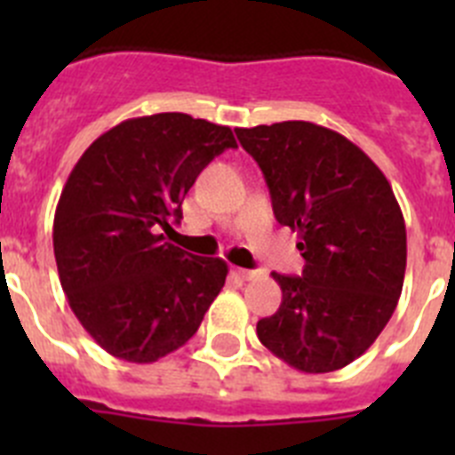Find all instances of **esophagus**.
<instances>
[{"label":"esophagus","instance_id":"obj_1","mask_svg":"<svg viewBox=\"0 0 455 455\" xmlns=\"http://www.w3.org/2000/svg\"><path fill=\"white\" fill-rule=\"evenodd\" d=\"M235 275L241 280H255L259 277V271H248V268H235Z\"/></svg>","mask_w":455,"mask_h":455}]
</instances>
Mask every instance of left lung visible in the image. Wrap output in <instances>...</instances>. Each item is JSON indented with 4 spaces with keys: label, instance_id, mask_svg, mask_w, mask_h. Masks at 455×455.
Returning a JSON list of instances; mask_svg holds the SVG:
<instances>
[{
    "label": "left lung",
    "instance_id": "8db88e82",
    "mask_svg": "<svg viewBox=\"0 0 455 455\" xmlns=\"http://www.w3.org/2000/svg\"><path fill=\"white\" fill-rule=\"evenodd\" d=\"M235 132L305 259L300 277L271 273L283 303L257 321V337L299 371H337L371 347L399 303L408 255L399 203L383 171L328 127L284 120Z\"/></svg>",
    "mask_w": 455,
    "mask_h": 455
}]
</instances>
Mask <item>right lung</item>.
I'll return each mask as SVG.
<instances>
[{"mask_svg":"<svg viewBox=\"0 0 455 455\" xmlns=\"http://www.w3.org/2000/svg\"><path fill=\"white\" fill-rule=\"evenodd\" d=\"M235 134L188 114L123 120L88 146L54 214V257L72 312L100 347L150 364L184 347L228 264L168 243L182 200Z\"/></svg>","mask_w":455,"mask_h":455,"instance_id":"1","label":"right lung"}]
</instances>
